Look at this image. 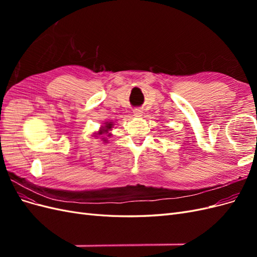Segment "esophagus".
<instances>
[{
  "instance_id": "esophagus-1",
  "label": "esophagus",
  "mask_w": 257,
  "mask_h": 257,
  "mask_svg": "<svg viewBox=\"0 0 257 257\" xmlns=\"http://www.w3.org/2000/svg\"><path fill=\"white\" fill-rule=\"evenodd\" d=\"M133 113H134V115H136V116H141L142 113H143V110H141V109H138V108H136V109L133 110Z\"/></svg>"
}]
</instances>
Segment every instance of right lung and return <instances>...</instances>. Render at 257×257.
Masks as SVG:
<instances>
[{"label":"right lung","instance_id":"add662e5","mask_svg":"<svg viewBox=\"0 0 257 257\" xmlns=\"http://www.w3.org/2000/svg\"><path fill=\"white\" fill-rule=\"evenodd\" d=\"M102 127H103V128L98 132L97 135L107 134V133H108V131H110V130H111V127H112V124H111V122H110V123H107L105 126H102ZM108 136H110V134H108ZM103 141H104V142H107V141H106V138H103Z\"/></svg>","mask_w":257,"mask_h":257}]
</instances>
